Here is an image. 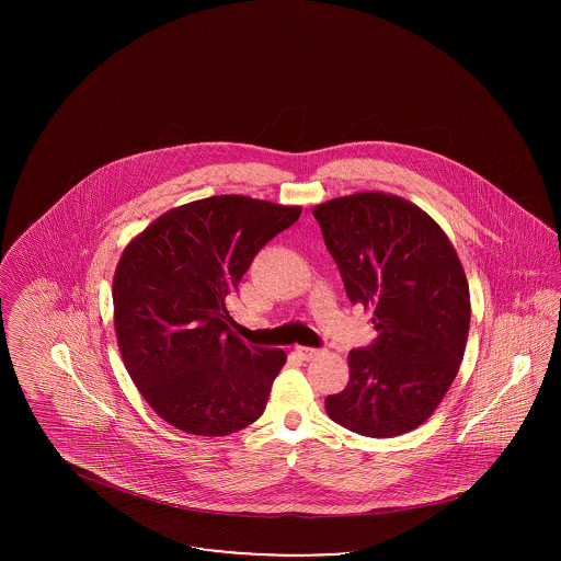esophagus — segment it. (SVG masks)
<instances>
[{"instance_id": "1", "label": "esophagus", "mask_w": 561, "mask_h": 561, "mask_svg": "<svg viewBox=\"0 0 561 561\" xmlns=\"http://www.w3.org/2000/svg\"><path fill=\"white\" fill-rule=\"evenodd\" d=\"M296 355H298L300 359H305V362H311V359H316V357L320 355V348L296 347Z\"/></svg>"}]
</instances>
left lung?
Masks as SVG:
<instances>
[{
	"instance_id": "8db88e82",
	"label": "left lung",
	"mask_w": 561,
	"mask_h": 561,
	"mask_svg": "<svg viewBox=\"0 0 561 561\" xmlns=\"http://www.w3.org/2000/svg\"><path fill=\"white\" fill-rule=\"evenodd\" d=\"M348 300L373 309L376 339L348 351L347 387L328 416L366 437L423 425L450 389L471 321L469 284L453 243L419 206L353 193L313 208Z\"/></svg>"
}]
</instances>
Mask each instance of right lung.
Here are the masks:
<instances>
[{"instance_id": "right-lung-1", "label": "right lung", "mask_w": 561, "mask_h": 561, "mask_svg": "<svg viewBox=\"0 0 561 561\" xmlns=\"http://www.w3.org/2000/svg\"><path fill=\"white\" fill-rule=\"evenodd\" d=\"M298 216V206L214 195L161 214L126 245L113 277L117 345L136 389L172 427L222 437L265 412L286 351L236 336L227 296Z\"/></svg>"}]
</instances>
